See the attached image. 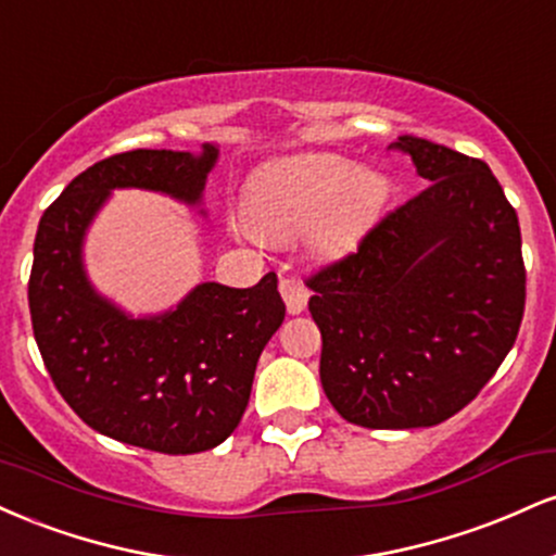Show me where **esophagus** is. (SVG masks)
I'll return each instance as SVG.
<instances>
[{"label":"esophagus","mask_w":556,"mask_h":556,"mask_svg":"<svg viewBox=\"0 0 556 556\" xmlns=\"http://www.w3.org/2000/svg\"><path fill=\"white\" fill-rule=\"evenodd\" d=\"M279 292H282L285 305H287V314H300L308 303V287H305L300 279L295 277H282L279 279Z\"/></svg>","instance_id":"esophagus-1"}]
</instances>
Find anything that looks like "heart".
I'll list each match as a JSON object with an SVG mask.
<instances>
[{
    "instance_id": "obj_1",
    "label": "heart",
    "mask_w": 556,
    "mask_h": 556,
    "mask_svg": "<svg viewBox=\"0 0 556 556\" xmlns=\"http://www.w3.org/2000/svg\"><path fill=\"white\" fill-rule=\"evenodd\" d=\"M387 201V180L334 154L287 156L264 164L248 180L245 216L266 240L311 232L324 256L350 251Z\"/></svg>"
}]
</instances>
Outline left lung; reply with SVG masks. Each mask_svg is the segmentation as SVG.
I'll use <instances>...</instances> for the list:
<instances>
[{
	"mask_svg": "<svg viewBox=\"0 0 556 556\" xmlns=\"http://www.w3.org/2000/svg\"><path fill=\"white\" fill-rule=\"evenodd\" d=\"M429 180L358 251L305 285L321 329V387L363 429H420L486 387L526 311L518 214L481 159L402 136Z\"/></svg>",
	"mask_w": 556,
	"mask_h": 556,
	"instance_id": "1",
	"label": "left lung"
}]
</instances>
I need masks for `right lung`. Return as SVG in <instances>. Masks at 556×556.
Here are the masks:
<instances>
[{
    "label": "right lung",
    "instance_id": "obj_1",
    "mask_svg": "<svg viewBox=\"0 0 556 556\" xmlns=\"http://www.w3.org/2000/svg\"><path fill=\"white\" fill-rule=\"evenodd\" d=\"M216 146L201 154L136 149L101 159L38 222L30 321L54 387L91 429L164 455H193L238 429L261 350L282 327L277 274L235 290L198 285L175 311L132 318L83 269V238L114 188L201 203Z\"/></svg>",
    "mask_w": 556,
    "mask_h": 556
}]
</instances>
